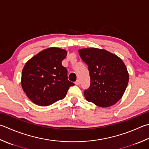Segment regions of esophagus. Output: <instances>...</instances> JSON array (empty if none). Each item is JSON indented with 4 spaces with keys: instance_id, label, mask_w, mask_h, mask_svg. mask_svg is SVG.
Wrapping results in <instances>:
<instances>
[{
    "instance_id": "1",
    "label": "esophagus",
    "mask_w": 149,
    "mask_h": 149,
    "mask_svg": "<svg viewBox=\"0 0 149 149\" xmlns=\"http://www.w3.org/2000/svg\"><path fill=\"white\" fill-rule=\"evenodd\" d=\"M75 84H76V85H77V86L79 85V84H80V80H77V81H76Z\"/></svg>"
}]
</instances>
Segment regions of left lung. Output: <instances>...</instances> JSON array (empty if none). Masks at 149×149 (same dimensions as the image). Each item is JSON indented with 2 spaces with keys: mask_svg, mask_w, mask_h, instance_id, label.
<instances>
[{
  "mask_svg": "<svg viewBox=\"0 0 149 149\" xmlns=\"http://www.w3.org/2000/svg\"><path fill=\"white\" fill-rule=\"evenodd\" d=\"M88 65L90 86L84 92L88 102L100 107L117 103L127 89L129 76L121 59L106 50L91 48L78 50Z\"/></svg>",
  "mask_w": 149,
  "mask_h": 149,
  "instance_id": "8db88e82",
  "label": "left lung"
}]
</instances>
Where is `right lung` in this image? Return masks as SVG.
I'll use <instances>...</instances> for the list:
<instances>
[{
  "instance_id": "obj_1",
  "label": "right lung",
  "mask_w": 149,
  "mask_h": 149,
  "mask_svg": "<svg viewBox=\"0 0 149 149\" xmlns=\"http://www.w3.org/2000/svg\"><path fill=\"white\" fill-rule=\"evenodd\" d=\"M66 56L65 50L52 47L42 50L25 64L22 88L36 104L49 106L63 99L74 85L67 79V70L61 64Z\"/></svg>"
}]
</instances>
